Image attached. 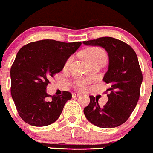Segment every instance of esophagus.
Listing matches in <instances>:
<instances>
[{"label": "esophagus", "instance_id": "34e87169", "mask_svg": "<svg viewBox=\"0 0 153 153\" xmlns=\"http://www.w3.org/2000/svg\"><path fill=\"white\" fill-rule=\"evenodd\" d=\"M79 96H80L79 94H76V93H73V94H72V97H79Z\"/></svg>", "mask_w": 153, "mask_h": 153}]
</instances>
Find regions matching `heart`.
<instances>
[{
  "instance_id": "b5f03b06",
  "label": "heart",
  "mask_w": 153,
  "mask_h": 153,
  "mask_svg": "<svg viewBox=\"0 0 153 153\" xmlns=\"http://www.w3.org/2000/svg\"><path fill=\"white\" fill-rule=\"evenodd\" d=\"M84 56L85 59L88 61L90 65L96 63H100V62H105L106 61V55L105 53L102 49L98 48H91L84 52ZM72 58H69L66 61L65 65H68L71 62ZM88 80L86 79H78L75 82V87L78 90L80 91H85L88 88Z\"/></svg>"
}]
</instances>
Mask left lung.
Instances as JSON below:
<instances>
[{"label":"left lung","instance_id":"8db88e82","mask_svg":"<svg viewBox=\"0 0 153 153\" xmlns=\"http://www.w3.org/2000/svg\"><path fill=\"white\" fill-rule=\"evenodd\" d=\"M88 46L104 48L109 56L108 71L103 81L109 84V100L100 107L98 100L90 97L84 109L87 119L100 128H116L125 123L136 107L140 97L143 75L135 51L130 45L111 37L83 41Z\"/></svg>","mask_w":153,"mask_h":153}]
</instances>
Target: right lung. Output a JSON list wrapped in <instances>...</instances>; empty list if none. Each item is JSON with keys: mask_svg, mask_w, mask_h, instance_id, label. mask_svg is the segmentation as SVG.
I'll list each match as a JSON object with an SVG mask.
<instances>
[{"mask_svg": "<svg viewBox=\"0 0 153 153\" xmlns=\"http://www.w3.org/2000/svg\"><path fill=\"white\" fill-rule=\"evenodd\" d=\"M81 42L65 43L41 40L26 44L17 53L10 68L11 95L19 116L24 122L36 127L56 122L72 94L47 97V86L54 75L61 72L67 59Z\"/></svg>", "mask_w": 153, "mask_h": 153, "instance_id": "right-lung-1", "label": "right lung"}]
</instances>
